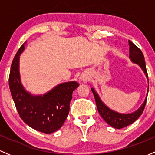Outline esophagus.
Segmentation results:
<instances>
[{
    "label": "esophagus",
    "instance_id": "obj_1",
    "mask_svg": "<svg viewBox=\"0 0 155 155\" xmlns=\"http://www.w3.org/2000/svg\"><path fill=\"white\" fill-rule=\"evenodd\" d=\"M81 80L83 81V82L86 83V82H87V81H88V78L86 77V76H82V77L81 78Z\"/></svg>",
    "mask_w": 155,
    "mask_h": 155
}]
</instances>
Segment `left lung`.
Instances as JSON below:
<instances>
[{
  "mask_svg": "<svg viewBox=\"0 0 155 155\" xmlns=\"http://www.w3.org/2000/svg\"><path fill=\"white\" fill-rule=\"evenodd\" d=\"M128 42L129 46H130V48H129V49H130V56L129 57L131 59L133 63H137V64H138L139 66L141 67L142 69L143 70V71L146 74L148 80H149L147 70H146V62H145L144 56H143V52L131 41L129 40ZM92 91L94 95V97H95L97 109H98L99 114L101 115L104 120L108 125L117 129H121L122 127H125L126 126L134 122L143 113L145 107H146V101H147V97H146L144 103L142 104V106L137 110L136 112L130 113V114H121V113L114 112V111L109 109L106 105L104 104L103 102L101 101V99L98 97V94L95 92V90L92 89ZM148 92H149V89H148Z\"/></svg>",
  "mask_w": 155,
  "mask_h": 155,
  "instance_id": "left-lung-1",
  "label": "left lung"
}]
</instances>
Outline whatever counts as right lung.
<instances>
[{
    "mask_svg": "<svg viewBox=\"0 0 155 155\" xmlns=\"http://www.w3.org/2000/svg\"><path fill=\"white\" fill-rule=\"evenodd\" d=\"M25 48L22 45L12 60L9 86L12 99L21 119L34 130L51 134L62 127L69 112L72 92L79 86L75 81L57 86L43 96H33L21 84L18 71L19 55Z\"/></svg>",
    "mask_w": 155,
    "mask_h": 155,
    "instance_id": "right-lung-1",
    "label": "right lung"
}]
</instances>
